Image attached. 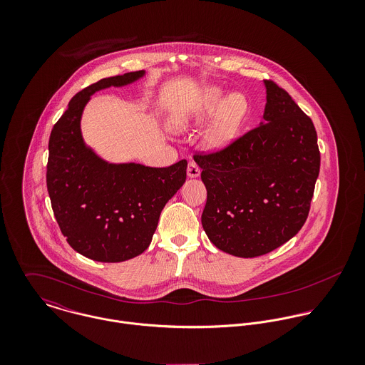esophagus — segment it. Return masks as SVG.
Listing matches in <instances>:
<instances>
[{
    "instance_id": "obj_1",
    "label": "esophagus",
    "mask_w": 365,
    "mask_h": 365,
    "mask_svg": "<svg viewBox=\"0 0 365 365\" xmlns=\"http://www.w3.org/2000/svg\"><path fill=\"white\" fill-rule=\"evenodd\" d=\"M187 174H188L190 178H197V177L201 174V168L198 167V164H197L194 160H191V161L188 163Z\"/></svg>"
}]
</instances>
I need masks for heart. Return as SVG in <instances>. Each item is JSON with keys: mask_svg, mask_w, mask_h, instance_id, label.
<instances>
[{"mask_svg": "<svg viewBox=\"0 0 365 365\" xmlns=\"http://www.w3.org/2000/svg\"><path fill=\"white\" fill-rule=\"evenodd\" d=\"M213 116L205 132V146L212 150L229 146L237 136L249 112V104L243 94L233 93L226 96L219 88L205 90L192 104L175 118V126L187 129L200 126Z\"/></svg>", "mask_w": 365, "mask_h": 365, "instance_id": "1", "label": "heart"}]
</instances>
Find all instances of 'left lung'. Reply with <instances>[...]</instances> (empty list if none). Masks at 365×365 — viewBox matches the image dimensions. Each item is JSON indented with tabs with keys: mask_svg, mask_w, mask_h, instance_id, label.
<instances>
[{
	"mask_svg": "<svg viewBox=\"0 0 365 365\" xmlns=\"http://www.w3.org/2000/svg\"><path fill=\"white\" fill-rule=\"evenodd\" d=\"M264 86L260 126L194 156L208 192L204 230L219 250L243 259L267 255L301 230L320 168L312 119L274 81Z\"/></svg>",
	"mask_w": 365,
	"mask_h": 365,
	"instance_id": "obj_1",
	"label": "left lung"
}]
</instances>
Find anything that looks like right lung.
I'll return each mask as SVG.
<instances>
[{
  "label": "right lung",
  "instance_id": "obj_1",
  "mask_svg": "<svg viewBox=\"0 0 365 365\" xmlns=\"http://www.w3.org/2000/svg\"><path fill=\"white\" fill-rule=\"evenodd\" d=\"M143 76L145 70L125 73L81 90L51 133L46 184L53 213L67 243L91 260L119 262L142 255L164 205L187 178V160L163 168L112 164L83 140L80 122L91 96Z\"/></svg>",
  "mask_w": 365,
  "mask_h": 365
}]
</instances>
